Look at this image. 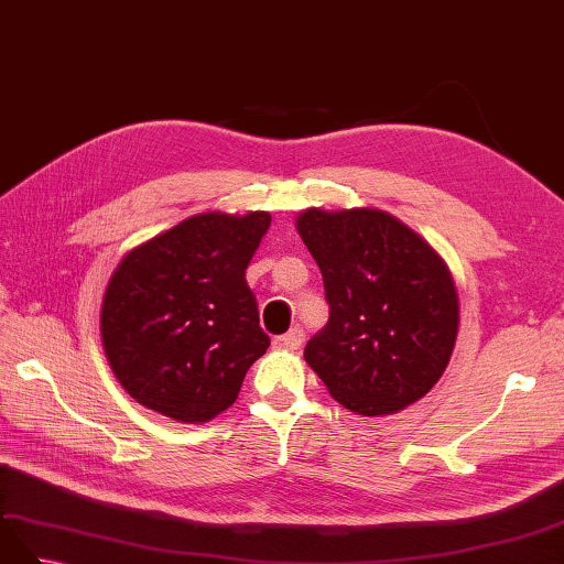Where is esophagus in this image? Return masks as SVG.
I'll use <instances>...</instances> for the list:
<instances>
[{"mask_svg": "<svg viewBox=\"0 0 564 564\" xmlns=\"http://www.w3.org/2000/svg\"><path fill=\"white\" fill-rule=\"evenodd\" d=\"M303 338H305L303 329H300V326H295V329H291L288 334L273 338V346L283 348V350H297L300 346H303Z\"/></svg>", "mask_w": 564, "mask_h": 564, "instance_id": "1", "label": "esophagus"}]
</instances>
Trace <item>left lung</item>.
I'll use <instances>...</instances> for the list:
<instances>
[{
    "label": "left lung",
    "mask_w": 564,
    "mask_h": 564,
    "mask_svg": "<svg viewBox=\"0 0 564 564\" xmlns=\"http://www.w3.org/2000/svg\"><path fill=\"white\" fill-rule=\"evenodd\" d=\"M295 228L324 279L329 324L305 360L358 415H391L440 382L459 334V293L435 247L372 206L305 208Z\"/></svg>",
    "instance_id": "1"
}]
</instances>
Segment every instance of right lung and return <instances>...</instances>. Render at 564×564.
Wrapping results in <instances>:
<instances>
[{
  "label": "right lung",
  "mask_w": 564,
  "mask_h": 564,
  "mask_svg": "<svg viewBox=\"0 0 564 564\" xmlns=\"http://www.w3.org/2000/svg\"><path fill=\"white\" fill-rule=\"evenodd\" d=\"M269 223L267 212L196 214L122 257L102 295L100 338L129 397L189 425L235 403L271 344L245 281Z\"/></svg>",
  "instance_id": "obj_1"
}]
</instances>
